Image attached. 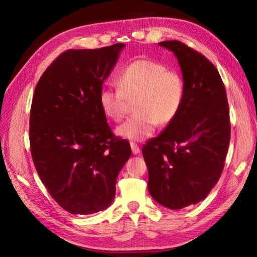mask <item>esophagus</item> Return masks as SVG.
Here are the masks:
<instances>
[{"instance_id": "esophagus-1", "label": "esophagus", "mask_w": 257, "mask_h": 257, "mask_svg": "<svg viewBox=\"0 0 257 257\" xmlns=\"http://www.w3.org/2000/svg\"><path fill=\"white\" fill-rule=\"evenodd\" d=\"M130 147H132V151H133V153L135 155L138 154L139 152H141V149H139V146L137 144H135V143H130Z\"/></svg>"}]
</instances>
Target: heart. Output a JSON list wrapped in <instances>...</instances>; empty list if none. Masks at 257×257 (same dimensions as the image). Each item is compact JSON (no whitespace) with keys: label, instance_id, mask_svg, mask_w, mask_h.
Wrapping results in <instances>:
<instances>
[{"label":"heart","instance_id":"heart-1","mask_svg":"<svg viewBox=\"0 0 257 257\" xmlns=\"http://www.w3.org/2000/svg\"><path fill=\"white\" fill-rule=\"evenodd\" d=\"M119 88H103L99 104L108 119L119 122L134 103L137 113L116 128L120 137L144 141L155 132L158 122L171 123L185 99V84L179 73L168 70L162 63L138 59L121 69L116 77Z\"/></svg>","mask_w":257,"mask_h":257}]
</instances>
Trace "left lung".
I'll return each mask as SVG.
<instances>
[{
  "instance_id": "obj_1",
  "label": "left lung",
  "mask_w": 257,
  "mask_h": 257,
  "mask_svg": "<svg viewBox=\"0 0 257 257\" xmlns=\"http://www.w3.org/2000/svg\"><path fill=\"white\" fill-rule=\"evenodd\" d=\"M159 45L176 55L185 99L176 119L143 147L149 191L161 205L180 210L203 201L222 173L230 142L227 94L219 71L179 41Z\"/></svg>"
}]
</instances>
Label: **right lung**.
<instances>
[{
    "instance_id": "obj_1",
    "label": "right lung",
    "mask_w": 257,
    "mask_h": 257,
    "mask_svg": "<svg viewBox=\"0 0 257 257\" xmlns=\"http://www.w3.org/2000/svg\"><path fill=\"white\" fill-rule=\"evenodd\" d=\"M123 43L69 50L43 73L29 119L30 152L54 201L72 214H93L111 205L121 169L132 155L116 138L99 104L104 80Z\"/></svg>"
}]
</instances>
